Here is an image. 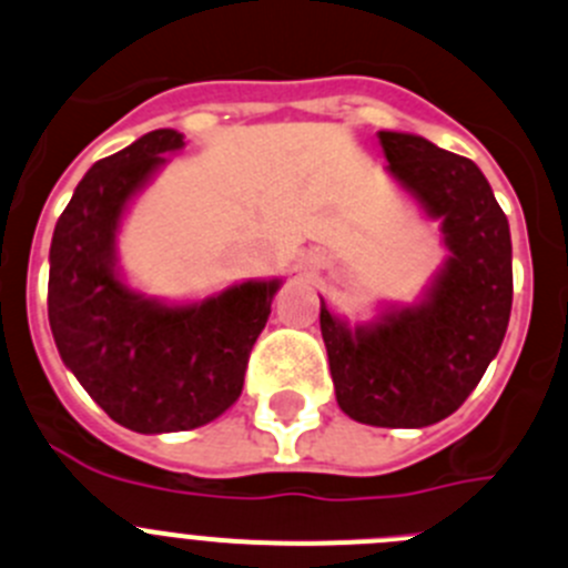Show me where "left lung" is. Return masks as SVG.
I'll use <instances>...</instances> for the list:
<instances>
[{
    "instance_id": "left-lung-1",
    "label": "left lung",
    "mask_w": 568,
    "mask_h": 568,
    "mask_svg": "<svg viewBox=\"0 0 568 568\" xmlns=\"http://www.w3.org/2000/svg\"><path fill=\"white\" fill-rule=\"evenodd\" d=\"M378 140L389 176L443 221L452 254L412 308L349 327L322 302L320 325L344 415L367 426L423 428L465 404L505 342L510 224L470 159L400 131H381Z\"/></svg>"
}]
</instances>
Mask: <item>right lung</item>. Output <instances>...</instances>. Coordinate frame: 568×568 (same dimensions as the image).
<instances>
[{"instance_id": "obj_1", "label": "right lung", "mask_w": 568, "mask_h": 568, "mask_svg": "<svg viewBox=\"0 0 568 568\" xmlns=\"http://www.w3.org/2000/svg\"><path fill=\"white\" fill-rule=\"evenodd\" d=\"M184 136L159 129L92 164L58 219L47 314L61 362L114 423L140 434L190 432L224 415L280 280H248L193 305L136 294L116 274V230Z\"/></svg>"}]
</instances>
